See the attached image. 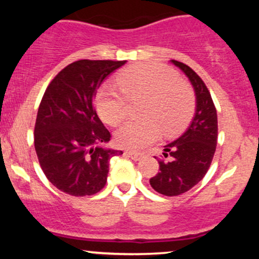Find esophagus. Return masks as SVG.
Listing matches in <instances>:
<instances>
[{
	"label": "esophagus",
	"instance_id": "esophagus-1",
	"mask_svg": "<svg viewBox=\"0 0 259 259\" xmlns=\"http://www.w3.org/2000/svg\"><path fill=\"white\" fill-rule=\"evenodd\" d=\"M126 154L130 157V158L134 159V160L141 159L142 157L145 156V153H140V152H126Z\"/></svg>",
	"mask_w": 259,
	"mask_h": 259
}]
</instances>
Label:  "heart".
Wrapping results in <instances>:
<instances>
[{
    "label": "heart",
    "mask_w": 259,
    "mask_h": 259,
    "mask_svg": "<svg viewBox=\"0 0 259 259\" xmlns=\"http://www.w3.org/2000/svg\"><path fill=\"white\" fill-rule=\"evenodd\" d=\"M118 82L121 90L102 89L96 99L97 112L108 125H118L126 117L127 98L146 99L141 112L146 120L127 121L115 133V142L125 150L148 146L159 138L160 129L165 134L181 132L194 114V92L167 67L134 65L118 75Z\"/></svg>",
    "instance_id": "b5f03b06"
}]
</instances>
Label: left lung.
Instances as JSON below:
<instances>
[{
    "label": "left lung",
    "mask_w": 259,
    "mask_h": 259,
    "mask_svg": "<svg viewBox=\"0 0 259 259\" xmlns=\"http://www.w3.org/2000/svg\"><path fill=\"white\" fill-rule=\"evenodd\" d=\"M194 86L196 111L183 135L165 145L159 171L150 179L151 186L164 196H178L200 183L209 169L218 139V118L206 84L189 65L171 59Z\"/></svg>",
    "instance_id": "left-lung-1"
}]
</instances>
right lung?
Returning <instances> with one entry per match:
<instances>
[{
  "label": "right lung",
  "instance_id": "right-lung-1",
  "mask_svg": "<svg viewBox=\"0 0 259 259\" xmlns=\"http://www.w3.org/2000/svg\"><path fill=\"white\" fill-rule=\"evenodd\" d=\"M125 61L73 62L45 91L37 111L34 145L50 183L72 196H91L106 185L109 159L123 154L106 148L111 134L94 107L97 89Z\"/></svg>",
  "mask_w": 259,
  "mask_h": 259
}]
</instances>
